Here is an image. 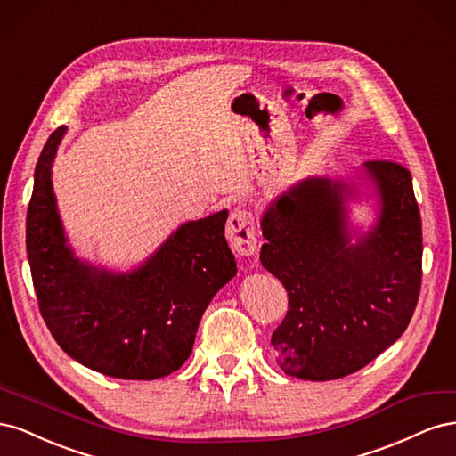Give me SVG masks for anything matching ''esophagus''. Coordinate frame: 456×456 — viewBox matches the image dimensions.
I'll use <instances>...</instances> for the list:
<instances>
[{"instance_id": "1", "label": "esophagus", "mask_w": 456, "mask_h": 456, "mask_svg": "<svg viewBox=\"0 0 456 456\" xmlns=\"http://www.w3.org/2000/svg\"><path fill=\"white\" fill-rule=\"evenodd\" d=\"M226 238L230 247L241 256H251L256 251L255 218L247 209H236L226 223Z\"/></svg>"}]
</instances>
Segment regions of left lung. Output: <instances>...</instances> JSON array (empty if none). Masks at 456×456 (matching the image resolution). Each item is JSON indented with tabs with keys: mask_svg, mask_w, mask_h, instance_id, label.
I'll use <instances>...</instances> for the list:
<instances>
[{
	"mask_svg": "<svg viewBox=\"0 0 456 456\" xmlns=\"http://www.w3.org/2000/svg\"><path fill=\"white\" fill-rule=\"evenodd\" d=\"M375 197L369 231L349 203ZM260 265L289 295L273 330L275 362L302 380L360 370L403 335L422 278V226L411 173L365 161L354 176H308L272 200L260 218Z\"/></svg>",
	"mask_w": 456,
	"mask_h": 456,
	"instance_id": "obj_1",
	"label": "left lung"
}]
</instances>
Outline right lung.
<instances>
[{
  "mask_svg": "<svg viewBox=\"0 0 456 456\" xmlns=\"http://www.w3.org/2000/svg\"><path fill=\"white\" fill-rule=\"evenodd\" d=\"M66 131L51 133L41 150L26 216L39 312L81 365L114 379L167 377L190 357L205 308L238 273L224 238L228 211L188 220L127 272L79 258L53 191V161Z\"/></svg>",
  "mask_w": 456,
  "mask_h": 456,
  "instance_id": "add662e5",
  "label": "right lung"
}]
</instances>
